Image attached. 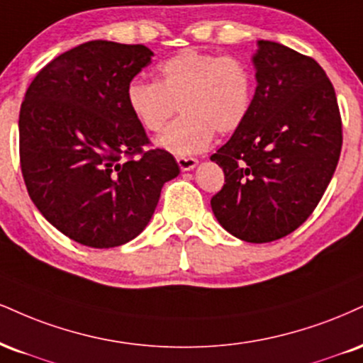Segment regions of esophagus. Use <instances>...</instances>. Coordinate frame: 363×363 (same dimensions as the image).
<instances>
[{
  "label": "esophagus",
  "instance_id": "obj_1",
  "mask_svg": "<svg viewBox=\"0 0 363 363\" xmlns=\"http://www.w3.org/2000/svg\"><path fill=\"white\" fill-rule=\"evenodd\" d=\"M177 164L181 170H193L196 165H198V159H194V157H177Z\"/></svg>",
  "mask_w": 363,
  "mask_h": 363
}]
</instances>
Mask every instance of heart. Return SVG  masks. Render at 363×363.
I'll use <instances>...</instances> for the list:
<instances>
[{
	"instance_id": "b5f03b06",
	"label": "heart",
	"mask_w": 363,
	"mask_h": 363,
	"mask_svg": "<svg viewBox=\"0 0 363 363\" xmlns=\"http://www.w3.org/2000/svg\"><path fill=\"white\" fill-rule=\"evenodd\" d=\"M255 96V76L235 55L186 49L159 64V81L133 79L126 86V106L147 132H159L181 110L182 116L157 138V145L177 157L206 150L215 132L228 135L247 121Z\"/></svg>"
}]
</instances>
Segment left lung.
Segmentation results:
<instances>
[{"label": "left lung", "mask_w": 363, "mask_h": 363, "mask_svg": "<svg viewBox=\"0 0 363 363\" xmlns=\"http://www.w3.org/2000/svg\"><path fill=\"white\" fill-rule=\"evenodd\" d=\"M257 45L250 115L211 155L225 172L211 208L233 237L267 243L299 228L318 206L343 137L333 84L321 65L282 43Z\"/></svg>", "instance_id": "obj_1"}]
</instances>
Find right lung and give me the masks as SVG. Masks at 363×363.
I'll list each match as a JSON object with an SVG mask.
<instances>
[{"instance_id": "right-lung-1", "label": "right lung", "mask_w": 363, "mask_h": 363, "mask_svg": "<svg viewBox=\"0 0 363 363\" xmlns=\"http://www.w3.org/2000/svg\"><path fill=\"white\" fill-rule=\"evenodd\" d=\"M145 45L91 40L55 57L20 108V164L43 218L81 245L110 248L142 233L165 182L181 169L148 145L128 106L130 81L150 64Z\"/></svg>"}]
</instances>
